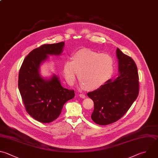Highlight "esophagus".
Instances as JSON below:
<instances>
[{"instance_id": "34e87169", "label": "esophagus", "mask_w": 158, "mask_h": 158, "mask_svg": "<svg viewBox=\"0 0 158 158\" xmlns=\"http://www.w3.org/2000/svg\"><path fill=\"white\" fill-rule=\"evenodd\" d=\"M79 96H80V97L81 98H85V97H86V96H85L84 94H80Z\"/></svg>"}]
</instances>
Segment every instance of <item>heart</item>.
<instances>
[{
    "label": "heart",
    "instance_id": "heart-1",
    "mask_svg": "<svg viewBox=\"0 0 158 158\" xmlns=\"http://www.w3.org/2000/svg\"><path fill=\"white\" fill-rule=\"evenodd\" d=\"M114 70V60L110 55L84 49L73 55L72 61H65L63 73L67 82L71 85L78 72V78L83 87L93 90L107 82Z\"/></svg>",
    "mask_w": 158,
    "mask_h": 158
}]
</instances>
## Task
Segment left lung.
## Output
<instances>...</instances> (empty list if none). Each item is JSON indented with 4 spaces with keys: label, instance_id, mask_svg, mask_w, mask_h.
Masks as SVG:
<instances>
[{
    "label": "left lung",
    "instance_id": "8db88e82",
    "mask_svg": "<svg viewBox=\"0 0 158 158\" xmlns=\"http://www.w3.org/2000/svg\"><path fill=\"white\" fill-rule=\"evenodd\" d=\"M119 75L87 95L94 102L92 120L106 125L123 117L139 94V77L136 65L131 57L117 49Z\"/></svg>",
    "mask_w": 158,
    "mask_h": 158
}]
</instances>
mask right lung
<instances>
[{
    "instance_id": "right-lung-1",
    "label": "right lung",
    "mask_w": 158,
    "mask_h": 158,
    "mask_svg": "<svg viewBox=\"0 0 158 158\" xmlns=\"http://www.w3.org/2000/svg\"><path fill=\"white\" fill-rule=\"evenodd\" d=\"M64 46V43L60 42L33 49L25 58L19 70L18 85L25 109L41 123H50L58 118L64 104L75 97L74 90L62 87L57 76L46 80L39 73L47 55L60 54Z\"/></svg>"
}]
</instances>
